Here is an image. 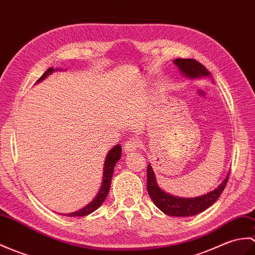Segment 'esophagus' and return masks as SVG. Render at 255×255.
Returning <instances> with one entry per match:
<instances>
[{
    "label": "esophagus",
    "mask_w": 255,
    "mask_h": 255,
    "mask_svg": "<svg viewBox=\"0 0 255 255\" xmlns=\"http://www.w3.org/2000/svg\"><path fill=\"white\" fill-rule=\"evenodd\" d=\"M140 146V141L138 139L130 138L126 141V143L124 144V150L126 153H131L134 152Z\"/></svg>",
    "instance_id": "obj_1"
}]
</instances>
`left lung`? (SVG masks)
Wrapping results in <instances>:
<instances>
[{"label":"left lung","mask_w":255,"mask_h":255,"mask_svg":"<svg viewBox=\"0 0 255 255\" xmlns=\"http://www.w3.org/2000/svg\"><path fill=\"white\" fill-rule=\"evenodd\" d=\"M174 64L178 67L180 73L189 79L210 77L211 75L209 70L202 64L192 60V58H176ZM228 178L229 173L220 186L206 194L200 195V197L197 198H178L164 192L158 187L154 171L152 169L151 164H149L147 165L146 189L153 203L165 214L176 217H186L202 213L206 209H209L212 204H214V202H216V200L220 198V195L224 191L225 187H226Z\"/></svg>","instance_id":"left-lung-1"}]
</instances>
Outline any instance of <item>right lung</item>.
<instances>
[{"mask_svg": "<svg viewBox=\"0 0 255 255\" xmlns=\"http://www.w3.org/2000/svg\"><path fill=\"white\" fill-rule=\"evenodd\" d=\"M56 69H53V67H50L46 72L40 77L39 81H42L46 76H49L50 74H52L53 72ZM61 70V69H60ZM122 156V146L120 144L115 145L113 149H111L106 155L105 158V163H104V169H103V180H102V185H101L100 190L97 194V197L94 198L90 203H89L85 208H82L79 211H76L73 213H69V214H64L66 216H86L91 214L92 212H94L96 210H98L102 203L104 202L105 198L108 197L109 191H110V187H111V181H112V177H113V173H114V167L116 163L120 161V158Z\"/></svg>", "mask_w": 255, "mask_h": 255, "instance_id": "obj_1", "label": "right lung"}]
</instances>
